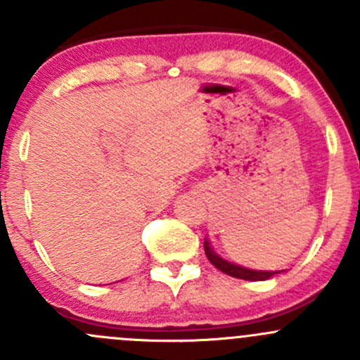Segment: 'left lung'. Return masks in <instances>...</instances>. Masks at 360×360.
<instances>
[{
    "mask_svg": "<svg viewBox=\"0 0 360 360\" xmlns=\"http://www.w3.org/2000/svg\"><path fill=\"white\" fill-rule=\"evenodd\" d=\"M203 249H205V256L207 259L210 261V263L214 264V266L217 268L219 271H223V274L230 275V277H235V278H242V281H268V278H274L275 275L282 274V271L285 270H275V271H270V270H250V268H245V266H240V264L237 263H231V261L224 259V257H221L219 254L214 252V249L210 248V242L207 240L203 242Z\"/></svg>",
    "mask_w": 360,
    "mask_h": 360,
    "instance_id": "obj_1",
    "label": "left lung"
}]
</instances>
